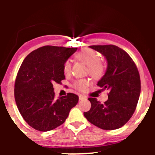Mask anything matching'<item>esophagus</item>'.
Returning <instances> with one entry per match:
<instances>
[{"label":"esophagus","instance_id":"obj_1","mask_svg":"<svg viewBox=\"0 0 155 155\" xmlns=\"http://www.w3.org/2000/svg\"><path fill=\"white\" fill-rule=\"evenodd\" d=\"M79 101H83V100H85V99H87V97L84 95H80L79 96Z\"/></svg>","mask_w":155,"mask_h":155}]
</instances>
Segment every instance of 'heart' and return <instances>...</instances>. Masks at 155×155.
Masks as SVG:
<instances>
[{"instance_id":"b5f03b06","label":"heart","mask_w":155,"mask_h":155,"mask_svg":"<svg viewBox=\"0 0 155 155\" xmlns=\"http://www.w3.org/2000/svg\"><path fill=\"white\" fill-rule=\"evenodd\" d=\"M76 58L81 63L87 65V72L95 79H100L105 74L106 68L102 62L100 61V58L97 53L89 48L81 49L78 51ZM71 71V63L69 60H66L63 64V71L65 74H69ZM90 84L88 80H78L74 84V87L81 92H84L87 90Z\"/></svg>"}]
</instances>
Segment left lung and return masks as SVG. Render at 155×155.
Segmentation results:
<instances>
[{"label":"left lung","instance_id":"1","mask_svg":"<svg viewBox=\"0 0 155 155\" xmlns=\"http://www.w3.org/2000/svg\"><path fill=\"white\" fill-rule=\"evenodd\" d=\"M90 47L107 60V70L97 86L102 91L108 90V98L102 104L95 97H89L91 108L84 116L99 128H120L128 122L136 108L140 92L139 72L130 56L121 48L112 44Z\"/></svg>","mask_w":155,"mask_h":155}]
</instances>
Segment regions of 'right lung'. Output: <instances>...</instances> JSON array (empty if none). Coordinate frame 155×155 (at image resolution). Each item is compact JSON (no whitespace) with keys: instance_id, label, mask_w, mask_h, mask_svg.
<instances>
[{"instance_id":"obj_1","label":"right lung","mask_w":155,"mask_h":155,"mask_svg":"<svg viewBox=\"0 0 155 155\" xmlns=\"http://www.w3.org/2000/svg\"><path fill=\"white\" fill-rule=\"evenodd\" d=\"M77 48L44 46L30 53L19 68L15 84V98L25 121L46 132L64 123L77 104L74 93L54 99L53 84L65 79L63 64Z\"/></svg>"}]
</instances>
